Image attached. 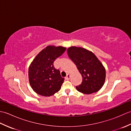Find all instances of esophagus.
<instances>
[{
    "instance_id": "1",
    "label": "esophagus",
    "mask_w": 131,
    "mask_h": 131,
    "mask_svg": "<svg viewBox=\"0 0 131 131\" xmlns=\"http://www.w3.org/2000/svg\"><path fill=\"white\" fill-rule=\"evenodd\" d=\"M70 75L69 74H68L67 75H66V77H65V79L66 80H69L70 79Z\"/></svg>"
}]
</instances>
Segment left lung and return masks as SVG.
Listing matches in <instances>:
<instances>
[{"instance_id": "8db88e82", "label": "left lung", "mask_w": 131, "mask_h": 131, "mask_svg": "<svg viewBox=\"0 0 131 131\" xmlns=\"http://www.w3.org/2000/svg\"><path fill=\"white\" fill-rule=\"evenodd\" d=\"M67 52L83 78L77 90L87 94L99 91L104 84L106 78L105 69L100 60L93 53L82 47H71Z\"/></svg>"}]
</instances>
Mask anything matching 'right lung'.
Instances as JSON below:
<instances>
[{
  "instance_id": "right-lung-1",
  "label": "right lung",
  "mask_w": 131,
  "mask_h": 131,
  "mask_svg": "<svg viewBox=\"0 0 131 131\" xmlns=\"http://www.w3.org/2000/svg\"><path fill=\"white\" fill-rule=\"evenodd\" d=\"M66 48L61 46H47L33 60L29 68L30 85L37 94L51 96L61 88L64 78L59 70L55 69L53 62L62 55Z\"/></svg>"
}]
</instances>
